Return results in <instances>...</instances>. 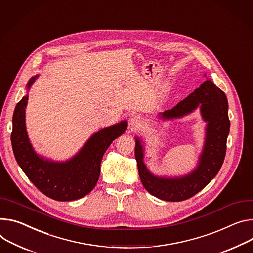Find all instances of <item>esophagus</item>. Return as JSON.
Wrapping results in <instances>:
<instances>
[{"instance_id": "obj_1", "label": "esophagus", "mask_w": 253, "mask_h": 253, "mask_svg": "<svg viewBox=\"0 0 253 253\" xmlns=\"http://www.w3.org/2000/svg\"><path fill=\"white\" fill-rule=\"evenodd\" d=\"M140 123H141V118L138 116H135L131 119L130 126H131V128H136L140 125Z\"/></svg>"}]
</instances>
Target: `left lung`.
<instances>
[{
    "mask_svg": "<svg viewBox=\"0 0 253 253\" xmlns=\"http://www.w3.org/2000/svg\"><path fill=\"white\" fill-rule=\"evenodd\" d=\"M199 104L203 118L208 122L207 138L197 169L180 178H162L152 175L143 164V151L140 141L136 138L135 157L143 187L152 196L164 201H185L202 191L219 172L226 154L227 137L230 130L228 117V101L223 90L212 81L204 82L186 99L170 110L163 113L164 118L181 117Z\"/></svg>",
    "mask_w": 253,
    "mask_h": 253,
    "instance_id": "1",
    "label": "left lung"
}]
</instances>
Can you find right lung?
Wrapping results in <instances>:
<instances>
[{"label":"right lung","mask_w":253,"mask_h":253,"mask_svg":"<svg viewBox=\"0 0 253 253\" xmlns=\"http://www.w3.org/2000/svg\"><path fill=\"white\" fill-rule=\"evenodd\" d=\"M36 77L28 83L32 84ZM28 97L17 104L13 115L11 142L18 165L29 180L45 196L66 202L87 195L97 185L104 153L127 128L126 121L94 134L84 148L71 160L58 164L40 158L32 149L25 128Z\"/></svg>","instance_id":"obj_1"}]
</instances>
